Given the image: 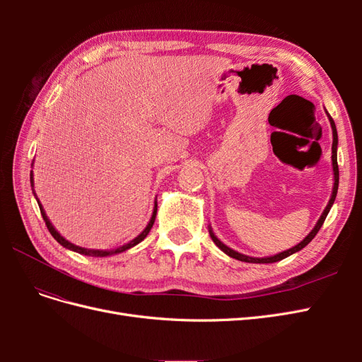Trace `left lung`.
I'll list each match as a JSON object with an SVG mask.
<instances>
[{
  "label": "left lung",
  "mask_w": 362,
  "mask_h": 362,
  "mask_svg": "<svg viewBox=\"0 0 362 362\" xmlns=\"http://www.w3.org/2000/svg\"><path fill=\"white\" fill-rule=\"evenodd\" d=\"M327 117H329V122H331V128H332V137H334V140H332V169H334V189H332V196H331V199H329V202H327V205H326V208H325V211L322 213V216H320V218H319V222H317V225L314 226V229L313 231L306 235L302 242L299 243V245H296L294 247H291V249H288V250H284V252H281V254H276V255H273V257H266V258H254V257H247V255H243V254H238L237 250H233L231 247H228L226 245H223L221 240H218L216 235H214V233H213V229H211V226H210V229H208V231H210V237H211V240L213 242L216 243V246L221 249V250H223L226 255H229L231 258H235V259H238V261H245V262H259V264H264V262H276V261H281V259H284V258H287V257H290L291 254H294V252H299L300 249H303L306 245H308L311 240L315 237V234L319 233V229L322 228V225H323V222H325V218H326V216H327V213H329V210H331V206H332V204H334V201H335V196H337V190H338V180H339V177H338V163H337V145H338V134H337V127H335V122H334V119L329 116V113H327Z\"/></svg>",
  "instance_id": "obj_1"
}]
</instances>
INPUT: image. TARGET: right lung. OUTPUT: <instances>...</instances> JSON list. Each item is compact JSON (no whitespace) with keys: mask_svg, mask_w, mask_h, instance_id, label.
I'll return each instance as SVG.
<instances>
[{"mask_svg":"<svg viewBox=\"0 0 362 362\" xmlns=\"http://www.w3.org/2000/svg\"><path fill=\"white\" fill-rule=\"evenodd\" d=\"M30 181H31V185H33V170H31V173H30ZM35 192V190H33ZM37 199V198H36ZM37 204H39V208H40V214H42V217H43V221H45V225H47V228H48V231L51 233V235L57 240V242L63 246V247H66V249H69V250H74V252H78V254H81V255H87V257H108V255H115V254H120V252H125L127 249H129V247H133V246H136V245H139L141 240H144L148 234H149V231H151V228H152V225H154V222H156V216H157V202H156V205H154V211H152V217H151V221H149V223L146 225V228L144 229V231H141L136 238H133L131 240L129 243H127V245H124V246H120V247H117V249H110V250H101V249H86V247H80V246H76V245H72L71 242H68L66 238H63L57 231H56V228L52 226V223L49 222V218H48V216L45 214V210H43V206L40 205V202L37 201Z\"/></svg>","mask_w":362,"mask_h":362,"instance_id":"right-lung-1","label":"right lung"}]
</instances>
